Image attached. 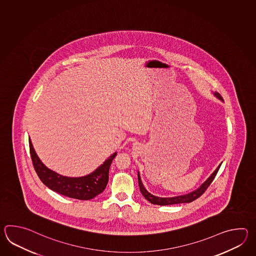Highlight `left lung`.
<instances>
[{
  "mask_svg": "<svg viewBox=\"0 0 256 256\" xmlns=\"http://www.w3.org/2000/svg\"><path fill=\"white\" fill-rule=\"evenodd\" d=\"M213 95L218 98L220 100L223 102V98L220 94L218 92H213ZM220 164L217 166V168L215 169L212 172V174H210L207 180H205L202 185L200 186L196 190L190 192L185 195H180V196H171V198H161V196H156L151 194L150 192L146 190V188H144V186L142 184L141 180V176L138 171V183H139V188L141 191L142 195L146 198L147 200L151 202L152 204L154 205H160V206H166V205H173V204H180V203H190L193 200H196L198 198L202 196L203 192L207 190L208 186L210 185V183L212 182L213 178H215V176L217 174L218 170L220 168Z\"/></svg>",
  "mask_w": 256,
  "mask_h": 256,
  "instance_id": "obj_1",
  "label": "left lung"
}]
</instances>
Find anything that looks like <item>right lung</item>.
I'll list each match as a JSON object with an SVG mask.
<instances>
[{
  "label": "right lung",
  "mask_w": 256,
  "mask_h": 256,
  "mask_svg": "<svg viewBox=\"0 0 256 256\" xmlns=\"http://www.w3.org/2000/svg\"><path fill=\"white\" fill-rule=\"evenodd\" d=\"M29 147L34 168L44 184L51 190L63 196L80 200H92L105 190L109 180L110 166L117 154L116 152L112 154L90 174L78 178H70L60 174L46 168L34 151L30 138Z\"/></svg>",
  "instance_id": "add662e5"
}]
</instances>
